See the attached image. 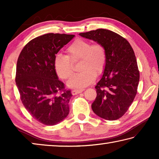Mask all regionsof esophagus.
I'll return each mask as SVG.
<instances>
[{
	"instance_id": "esophagus-1",
	"label": "esophagus",
	"mask_w": 159,
	"mask_h": 159,
	"mask_svg": "<svg viewBox=\"0 0 159 159\" xmlns=\"http://www.w3.org/2000/svg\"><path fill=\"white\" fill-rule=\"evenodd\" d=\"M83 90H84V89H83V88H81V89H74L71 91V93L73 94V95H76V94L82 93Z\"/></svg>"
}]
</instances>
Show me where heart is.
<instances>
[{"label":"heart","mask_w":159,"mask_h":159,"mask_svg":"<svg viewBox=\"0 0 159 159\" xmlns=\"http://www.w3.org/2000/svg\"><path fill=\"white\" fill-rule=\"evenodd\" d=\"M66 55L58 54L53 61L54 69L60 79L66 80L73 74V64L80 60L79 70L80 71L72 76L67 85L73 88H81L95 80L96 74L104 71L107 64V52L104 46L99 43L91 42L77 39L66 49Z\"/></svg>","instance_id":"obj_1"}]
</instances>
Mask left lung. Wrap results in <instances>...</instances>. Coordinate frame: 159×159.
Returning <instances> with one entry per match:
<instances>
[{
    "mask_svg": "<svg viewBox=\"0 0 159 159\" xmlns=\"http://www.w3.org/2000/svg\"><path fill=\"white\" fill-rule=\"evenodd\" d=\"M79 35L102 44L107 52L103 76L95 86L93 111L104 119H118L128 111L138 92L139 71L133 48L124 38L107 29Z\"/></svg>",
    "mask_w": 159,
    "mask_h": 159,
    "instance_id": "1",
    "label": "left lung"
}]
</instances>
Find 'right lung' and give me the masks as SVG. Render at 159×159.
Masks as SVG:
<instances>
[{"instance_id": "right-lung-1", "label": "right lung", "mask_w": 159, "mask_h": 159, "mask_svg": "<svg viewBox=\"0 0 159 159\" xmlns=\"http://www.w3.org/2000/svg\"><path fill=\"white\" fill-rule=\"evenodd\" d=\"M75 36L47 34L26 44L19 56L15 82L21 101L38 121L54 125L69 113L70 90L58 79L54 69L55 55Z\"/></svg>"}]
</instances>
